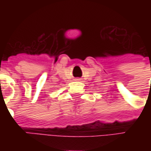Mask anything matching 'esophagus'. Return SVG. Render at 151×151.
<instances>
[{
	"label": "esophagus",
	"instance_id": "1",
	"mask_svg": "<svg viewBox=\"0 0 151 151\" xmlns=\"http://www.w3.org/2000/svg\"><path fill=\"white\" fill-rule=\"evenodd\" d=\"M76 81H81V78H76Z\"/></svg>",
	"mask_w": 151,
	"mask_h": 151
}]
</instances>
